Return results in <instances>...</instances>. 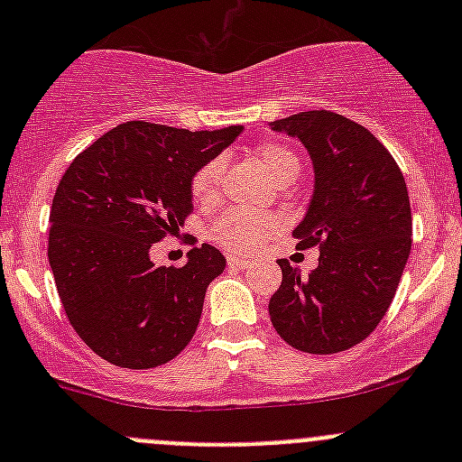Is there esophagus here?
<instances>
[{
  "instance_id": "esophagus-1",
  "label": "esophagus",
  "mask_w": 462,
  "mask_h": 462,
  "mask_svg": "<svg viewBox=\"0 0 462 462\" xmlns=\"http://www.w3.org/2000/svg\"><path fill=\"white\" fill-rule=\"evenodd\" d=\"M227 265H230V268H248L250 259L241 257V254H230V257H227Z\"/></svg>"
}]
</instances>
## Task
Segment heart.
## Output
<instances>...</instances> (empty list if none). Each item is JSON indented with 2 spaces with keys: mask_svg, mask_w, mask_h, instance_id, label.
Here are the masks:
<instances>
[{
  "mask_svg": "<svg viewBox=\"0 0 462 462\" xmlns=\"http://www.w3.org/2000/svg\"><path fill=\"white\" fill-rule=\"evenodd\" d=\"M261 165L277 179L279 183L295 180L300 174V161L295 153L283 144H263L257 152ZM223 161H209L192 179V194L199 203L217 201L218 189H221ZM282 218L273 212H257V209L232 208L212 226V239L221 248L236 250V253H248L259 248L273 232L279 230Z\"/></svg>",
  "mask_w": 462,
  "mask_h": 462,
  "instance_id": "b5f03b06",
  "label": "heart"
}]
</instances>
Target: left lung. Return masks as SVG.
I'll return each instance as SVG.
<instances>
[{"label": "left lung", "instance_id": "obj_1", "mask_svg": "<svg viewBox=\"0 0 462 462\" xmlns=\"http://www.w3.org/2000/svg\"><path fill=\"white\" fill-rule=\"evenodd\" d=\"M310 153L315 189L297 248L319 245L301 277L286 259L270 297V321L292 348L315 356L369 337L389 310L411 253V205L398 162L369 129L333 111H301L270 123Z\"/></svg>", "mask_w": 462, "mask_h": 462}]
</instances>
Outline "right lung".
<instances>
[{"label":"right lung","mask_w":462,"mask_h":462,"mask_svg":"<svg viewBox=\"0 0 462 462\" xmlns=\"http://www.w3.org/2000/svg\"><path fill=\"white\" fill-rule=\"evenodd\" d=\"M244 127L189 132L118 125L69 165L51 205L49 263L82 342L123 369L174 360L197 333L205 291L226 270L214 245H194L180 268L149 250L192 212V179Z\"/></svg>","instance_id":"obj_1"}]
</instances>
